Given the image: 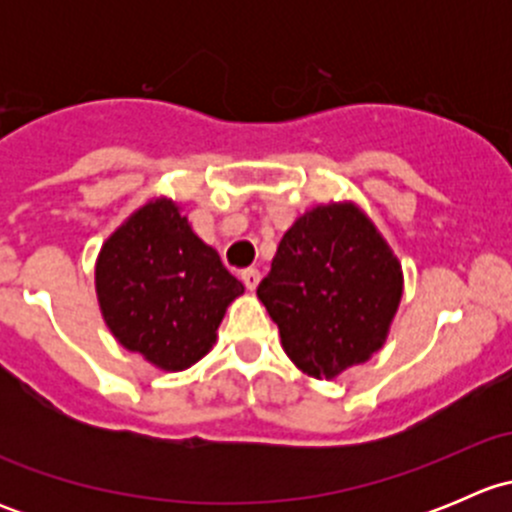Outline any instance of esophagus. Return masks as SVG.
<instances>
[{"instance_id":"obj_1","label":"esophagus","mask_w":512,"mask_h":512,"mask_svg":"<svg viewBox=\"0 0 512 512\" xmlns=\"http://www.w3.org/2000/svg\"><path fill=\"white\" fill-rule=\"evenodd\" d=\"M242 282H245L247 289H255L260 285V270L257 267H247V270H242Z\"/></svg>"}]
</instances>
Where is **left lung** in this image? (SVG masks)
Listing matches in <instances>:
<instances>
[{"mask_svg": "<svg viewBox=\"0 0 512 512\" xmlns=\"http://www.w3.org/2000/svg\"><path fill=\"white\" fill-rule=\"evenodd\" d=\"M404 272L356 203L317 205L294 220L257 287L297 369L337 379L384 347Z\"/></svg>", "mask_w": 512, "mask_h": 512, "instance_id": "1", "label": "left lung"}]
</instances>
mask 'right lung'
<instances>
[{"label":"right lung","mask_w":512,"mask_h":512,"mask_svg":"<svg viewBox=\"0 0 512 512\" xmlns=\"http://www.w3.org/2000/svg\"><path fill=\"white\" fill-rule=\"evenodd\" d=\"M245 292L170 198H153L108 235L96 297L116 342L163 371H183L218 339L225 309Z\"/></svg>","instance_id":"add662e5"}]
</instances>
